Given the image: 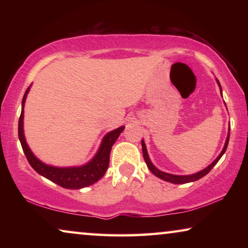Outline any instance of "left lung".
Instances as JSON below:
<instances>
[{"label":"left lung","mask_w":248,"mask_h":248,"mask_svg":"<svg viewBox=\"0 0 248 248\" xmlns=\"http://www.w3.org/2000/svg\"><path fill=\"white\" fill-rule=\"evenodd\" d=\"M217 83H218V86L220 88V91H221V86H220L218 79H217ZM221 96H222V91H221ZM229 134H230V131H228V137H227V140L225 142V145H223V149L222 151L220 152V155L217 157V159L215 161L212 162V164H210L208 167L203 169V170L199 171V172H195V174L193 175H172V174H168V172H165V171H161L159 170L157 167H155L154 164H152L150 158H149V155H148V151H147V147H145V143L144 141L142 140V152H143V158H144V161L145 164H147L148 168L150 169V171L154 174L155 176H157V177L164 179L166 182H169V183H172V184H185V183H191V182H195L198 181V179L202 178L203 176H205L208 172L211 170V169L215 167L217 162L220 160V158L222 157V155L226 152V149L228 147V142H229Z\"/></svg>","instance_id":"left-lung-1"}]
</instances>
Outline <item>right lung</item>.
Segmentation results:
<instances>
[{"label": "right lung", "mask_w": 248, "mask_h": 248, "mask_svg": "<svg viewBox=\"0 0 248 248\" xmlns=\"http://www.w3.org/2000/svg\"><path fill=\"white\" fill-rule=\"evenodd\" d=\"M30 90V87L26 90L25 96L22 98V108L21 115L19 118V140L21 143L22 150L25 152L29 164L39 175L49 179L57 185L62 186L64 188L69 189H79L82 187H87L94 184L99 181L106 172L108 165H109V155L110 150L115 141L120 137V134L123 132L124 126H121L116 130L108 132L105 135L97 154L88 164L79 167H55V166H49L44 164L32 154L26 142L25 134H23V107H25V101Z\"/></svg>", "instance_id": "right-lung-1"}]
</instances>
